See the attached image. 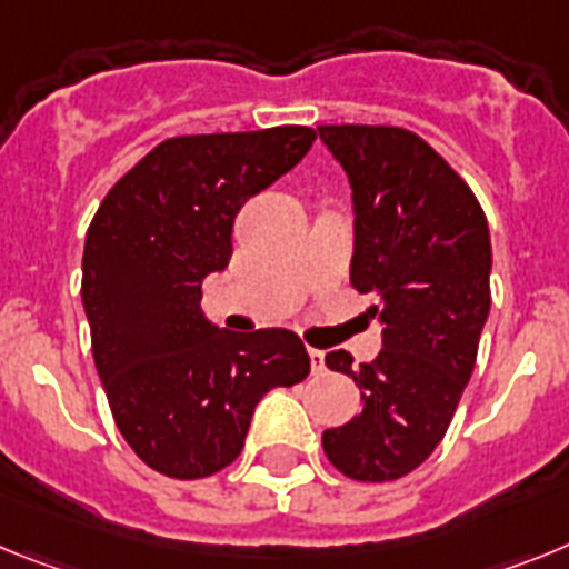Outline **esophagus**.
Segmentation results:
<instances>
[{"label": "esophagus", "mask_w": 569, "mask_h": 569, "mask_svg": "<svg viewBox=\"0 0 569 569\" xmlns=\"http://www.w3.org/2000/svg\"><path fill=\"white\" fill-rule=\"evenodd\" d=\"M309 360H312V372L315 375L326 372V352H320V349H309Z\"/></svg>", "instance_id": "esophagus-1"}]
</instances>
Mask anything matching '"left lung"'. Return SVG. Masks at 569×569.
Masks as SVG:
<instances>
[{
	"mask_svg": "<svg viewBox=\"0 0 569 569\" xmlns=\"http://www.w3.org/2000/svg\"><path fill=\"white\" fill-rule=\"evenodd\" d=\"M343 166L355 202L352 286L375 295L383 349L352 369L363 409L326 429L323 452L346 478L395 481L421 467L447 435L476 369L490 315L492 246L467 182L429 142L395 126H318Z\"/></svg>",
	"mask_w": 569,
	"mask_h": 569,
	"instance_id": "8db88e82",
	"label": "left lung"
}]
</instances>
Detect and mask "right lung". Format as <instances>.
I'll list each match as a JSON object with an SVG mask.
<instances>
[{"label": "right lung", "mask_w": 569, "mask_h": 569, "mask_svg": "<svg viewBox=\"0 0 569 569\" xmlns=\"http://www.w3.org/2000/svg\"><path fill=\"white\" fill-rule=\"evenodd\" d=\"M315 131L278 126L171 137L113 182L82 251L91 352L117 429L168 478L229 467L269 389L309 375L289 329L229 332L200 312L202 280L223 271L249 197L312 148Z\"/></svg>", "instance_id": "obj_1"}]
</instances>
